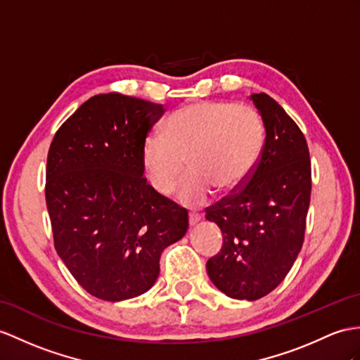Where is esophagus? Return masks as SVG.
<instances>
[{
  "instance_id": "1",
  "label": "esophagus",
  "mask_w": 360,
  "mask_h": 360,
  "mask_svg": "<svg viewBox=\"0 0 360 360\" xmlns=\"http://www.w3.org/2000/svg\"><path fill=\"white\" fill-rule=\"evenodd\" d=\"M201 220V217L195 212H189V224L191 226H195L198 221Z\"/></svg>"
}]
</instances>
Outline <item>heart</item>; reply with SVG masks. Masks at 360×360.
<instances>
[{"mask_svg":"<svg viewBox=\"0 0 360 360\" xmlns=\"http://www.w3.org/2000/svg\"><path fill=\"white\" fill-rule=\"evenodd\" d=\"M261 114L246 103L203 101L185 105L166 120L163 134L142 145V166L150 185L162 195L177 188L189 206L206 203L214 191L231 194L252 175L264 146Z\"/></svg>","mask_w":360,"mask_h":360,"instance_id":"obj_1","label":"heart"}]
</instances>
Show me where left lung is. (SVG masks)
I'll use <instances>...</instances> for the list:
<instances>
[{"mask_svg": "<svg viewBox=\"0 0 360 360\" xmlns=\"http://www.w3.org/2000/svg\"><path fill=\"white\" fill-rule=\"evenodd\" d=\"M250 99L264 122V146L248 181L206 207L223 232L206 270L224 295L257 301L281 284L302 248L311 163L302 131L281 105L266 93Z\"/></svg>", "mask_w": 360, "mask_h": 360, "instance_id": "obj_1", "label": "left lung"}]
</instances>
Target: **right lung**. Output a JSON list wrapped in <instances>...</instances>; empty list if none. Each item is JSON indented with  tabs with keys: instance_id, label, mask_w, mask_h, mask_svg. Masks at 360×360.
Here are the masks:
<instances>
[{
	"instance_id": "right-lung-1",
	"label": "right lung",
	"mask_w": 360,
	"mask_h": 360,
	"mask_svg": "<svg viewBox=\"0 0 360 360\" xmlns=\"http://www.w3.org/2000/svg\"><path fill=\"white\" fill-rule=\"evenodd\" d=\"M163 112L160 103L98 94L50 145L46 201L55 249L82 288L102 301L150 290L162 252L188 231V210L143 177L142 145Z\"/></svg>"
}]
</instances>
